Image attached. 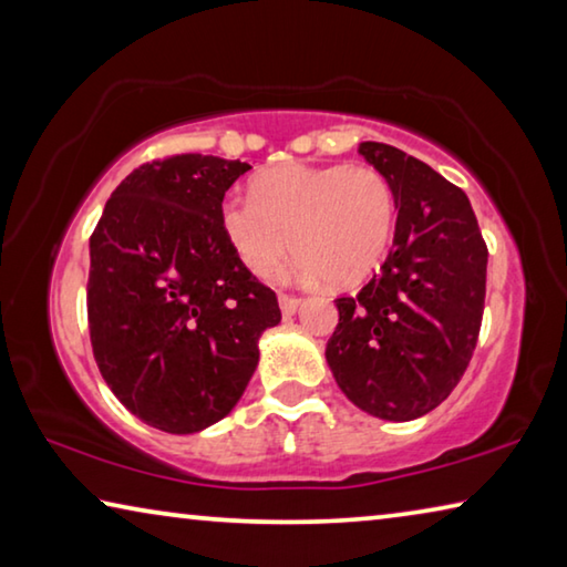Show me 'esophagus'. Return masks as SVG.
Returning <instances> with one entry per match:
<instances>
[{"label":"esophagus","mask_w":567,"mask_h":567,"mask_svg":"<svg viewBox=\"0 0 567 567\" xmlns=\"http://www.w3.org/2000/svg\"><path fill=\"white\" fill-rule=\"evenodd\" d=\"M300 297H292V295H280V310L285 318H292V315L297 312V307H300Z\"/></svg>","instance_id":"1"}]
</instances>
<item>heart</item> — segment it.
Segmentation results:
<instances>
[{"label":"heart","instance_id":"heart-1","mask_svg":"<svg viewBox=\"0 0 567 567\" xmlns=\"http://www.w3.org/2000/svg\"><path fill=\"white\" fill-rule=\"evenodd\" d=\"M395 192L368 165H285L252 182V197L219 207L223 235L255 277H272L287 252L300 280L352 287L378 270L395 235Z\"/></svg>","mask_w":567,"mask_h":567}]
</instances>
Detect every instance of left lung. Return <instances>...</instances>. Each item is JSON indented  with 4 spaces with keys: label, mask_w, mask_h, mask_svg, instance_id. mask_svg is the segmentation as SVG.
<instances>
[{
    "label": "left lung",
    "mask_w": 567,
    "mask_h": 567,
    "mask_svg": "<svg viewBox=\"0 0 567 567\" xmlns=\"http://www.w3.org/2000/svg\"><path fill=\"white\" fill-rule=\"evenodd\" d=\"M360 155L395 192V239L385 265L354 297L324 350L352 405L408 422L435 410L463 378L485 307L487 247L467 195L425 162L382 142Z\"/></svg>",
    "instance_id": "left-lung-1"
}]
</instances>
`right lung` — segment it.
I'll return each instance as SVG.
<instances>
[{"instance_id": "add662e5", "label": "right lung", "mask_w": 567, "mask_h": 567, "mask_svg": "<svg viewBox=\"0 0 567 567\" xmlns=\"http://www.w3.org/2000/svg\"><path fill=\"white\" fill-rule=\"evenodd\" d=\"M247 162L175 155L124 177L90 237L87 318L104 382L132 415L172 435L233 412L280 322L245 270L219 207Z\"/></svg>"}]
</instances>
